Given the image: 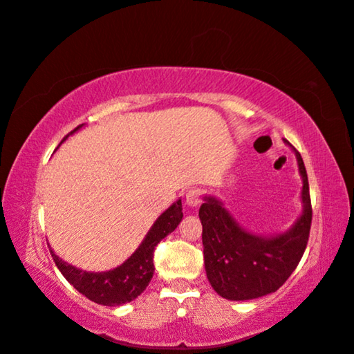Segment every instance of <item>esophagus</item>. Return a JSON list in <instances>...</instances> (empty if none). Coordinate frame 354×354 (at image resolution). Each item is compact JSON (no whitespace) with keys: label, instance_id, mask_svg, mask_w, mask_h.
I'll return each instance as SVG.
<instances>
[{"label":"esophagus","instance_id":"1","mask_svg":"<svg viewBox=\"0 0 354 354\" xmlns=\"http://www.w3.org/2000/svg\"><path fill=\"white\" fill-rule=\"evenodd\" d=\"M200 201H201L200 189L187 190V194H185V205L190 206V207H195V206L200 205Z\"/></svg>","mask_w":354,"mask_h":354}]
</instances>
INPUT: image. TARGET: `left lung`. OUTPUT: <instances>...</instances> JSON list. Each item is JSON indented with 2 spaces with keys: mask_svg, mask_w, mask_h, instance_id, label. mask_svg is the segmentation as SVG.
<instances>
[{
  "mask_svg": "<svg viewBox=\"0 0 354 354\" xmlns=\"http://www.w3.org/2000/svg\"><path fill=\"white\" fill-rule=\"evenodd\" d=\"M295 153L301 176V214L284 232L262 236L245 230L214 195H205L200 207L203 225V253L209 283L220 297L231 301L254 299L277 292L306 250L313 209L308 173L299 153Z\"/></svg>",
  "mask_w": 354,
  "mask_h": 354,
  "instance_id": "8db88e82",
  "label": "left lung"
}]
</instances>
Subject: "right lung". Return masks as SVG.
I'll return each instance as SVG.
<instances>
[{"label":"right lung","instance_id":"add662e5","mask_svg":"<svg viewBox=\"0 0 354 354\" xmlns=\"http://www.w3.org/2000/svg\"><path fill=\"white\" fill-rule=\"evenodd\" d=\"M84 124H80L76 129L64 137L65 142L70 136H73L76 131H80ZM61 142V143H62ZM61 147V145H59ZM183 220V203L178 198L173 205L165 209L159 215L153 226L149 227L147 236L140 242L139 247L131 254L127 261L120 263L118 267L111 268L106 272H87L82 268H77L71 263L62 261L53 248L50 247V253L55 259V263L59 270L64 274V278L82 293L84 297L92 299L93 303L103 304V306H122L133 301L140 293L147 289L149 281L154 273L153 263V251L164 237H167L176 230V226Z\"/></svg>","mask_w":354,"mask_h":354}]
</instances>
